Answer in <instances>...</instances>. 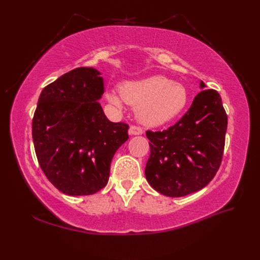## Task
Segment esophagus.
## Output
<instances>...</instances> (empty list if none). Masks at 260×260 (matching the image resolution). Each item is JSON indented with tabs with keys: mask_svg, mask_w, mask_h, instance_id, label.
Masks as SVG:
<instances>
[{
	"mask_svg": "<svg viewBox=\"0 0 260 260\" xmlns=\"http://www.w3.org/2000/svg\"><path fill=\"white\" fill-rule=\"evenodd\" d=\"M142 133H143L142 128L137 127V125H131V127L129 128L130 136H140V135H142Z\"/></svg>",
	"mask_w": 260,
	"mask_h": 260,
	"instance_id": "34e87169",
	"label": "esophagus"
}]
</instances>
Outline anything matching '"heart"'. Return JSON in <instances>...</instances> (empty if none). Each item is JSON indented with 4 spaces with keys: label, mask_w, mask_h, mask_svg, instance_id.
<instances>
[{
    "label": "heart",
    "mask_w": 260,
    "mask_h": 260,
    "mask_svg": "<svg viewBox=\"0 0 260 260\" xmlns=\"http://www.w3.org/2000/svg\"><path fill=\"white\" fill-rule=\"evenodd\" d=\"M109 103L122 107L124 103L136 106V115L143 124L157 127L175 119L184 111L188 95L182 84L164 76H151L120 84L119 91L105 92Z\"/></svg>",
    "instance_id": "obj_1"
}]
</instances>
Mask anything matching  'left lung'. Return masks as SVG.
<instances>
[{"label": "left lung", "mask_w": 260, "mask_h": 260, "mask_svg": "<svg viewBox=\"0 0 260 260\" xmlns=\"http://www.w3.org/2000/svg\"><path fill=\"white\" fill-rule=\"evenodd\" d=\"M202 90L190 109L172 127L146 131L151 155L145 177L154 190L181 198L205 187L219 169L224 148L228 118L215 90Z\"/></svg>", "instance_id": "obj_1"}]
</instances>
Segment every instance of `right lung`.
Here are the masks:
<instances>
[{"label": "right lung", "instance_id": "add662e5", "mask_svg": "<svg viewBox=\"0 0 260 260\" xmlns=\"http://www.w3.org/2000/svg\"><path fill=\"white\" fill-rule=\"evenodd\" d=\"M93 67H80L42 90L32 120L37 158L61 193L91 195L109 179L117 149L128 140V124L109 121L99 101L104 79Z\"/></svg>", "mask_w": 260, "mask_h": 260}]
</instances>
